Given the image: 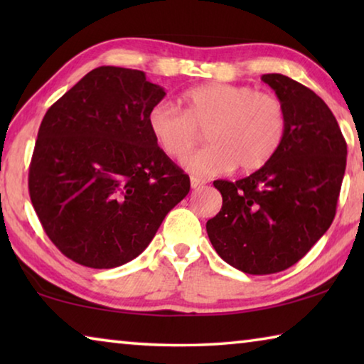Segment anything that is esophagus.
<instances>
[{
	"label": "esophagus",
	"mask_w": 364,
	"mask_h": 364,
	"mask_svg": "<svg viewBox=\"0 0 364 364\" xmlns=\"http://www.w3.org/2000/svg\"><path fill=\"white\" fill-rule=\"evenodd\" d=\"M189 180H191V188H193V189H197V188L204 186V184L207 183L205 180H202V178L196 176V175H191V176H189Z\"/></svg>",
	"instance_id": "34e87169"
}]
</instances>
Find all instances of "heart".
Here are the masks:
<instances>
[{"label":"heart","mask_w":364,"mask_h":364,"mask_svg":"<svg viewBox=\"0 0 364 364\" xmlns=\"http://www.w3.org/2000/svg\"><path fill=\"white\" fill-rule=\"evenodd\" d=\"M184 110L159 101L147 112V127L167 156L181 159L193 151L200 132L210 146L184 160L199 176H215L236 167L254 171L279 151L287 128L284 104L278 96L249 85L207 83L184 91Z\"/></svg>","instance_id":"1"}]
</instances>
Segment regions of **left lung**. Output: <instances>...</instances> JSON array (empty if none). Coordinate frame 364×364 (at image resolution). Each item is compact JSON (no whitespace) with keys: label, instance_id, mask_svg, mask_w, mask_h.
Masks as SVG:
<instances>
[{"label":"left lung","instance_id":"1","mask_svg":"<svg viewBox=\"0 0 364 364\" xmlns=\"http://www.w3.org/2000/svg\"><path fill=\"white\" fill-rule=\"evenodd\" d=\"M262 80L286 107L284 139L255 173L213 181L223 205L207 221L217 254L249 274L287 269L321 239L336 217L347 165V143L321 97L281 73Z\"/></svg>","mask_w":364,"mask_h":364}]
</instances>
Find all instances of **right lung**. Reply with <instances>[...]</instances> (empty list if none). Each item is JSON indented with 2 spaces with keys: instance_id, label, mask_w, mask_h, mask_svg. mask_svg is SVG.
I'll return each mask as SVG.
<instances>
[{
  "instance_id": "obj_1",
  "label": "right lung",
  "mask_w": 364,
  "mask_h": 364,
  "mask_svg": "<svg viewBox=\"0 0 364 364\" xmlns=\"http://www.w3.org/2000/svg\"><path fill=\"white\" fill-rule=\"evenodd\" d=\"M146 73L97 67L48 109L28 170L43 230L70 260L136 258L188 196L189 176L157 146L147 112L165 97Z\"/></svg>"
}]
</instances>
